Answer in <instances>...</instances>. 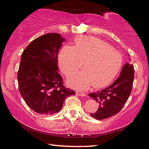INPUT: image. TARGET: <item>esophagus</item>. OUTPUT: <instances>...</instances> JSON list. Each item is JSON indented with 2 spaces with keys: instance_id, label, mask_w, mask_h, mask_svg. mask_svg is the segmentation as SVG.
Returning <instances> with one entry per match:
<instances>
[{
  "instance_id": "34e87169",
  "label": "esophagus",
  "mask_w": 149,
  "mask_h": 149,
  "mask_svg": "<svg viewBox=\"0 0 149 149\" xmlns=\"http://www.w3.org/2000/svg\"><path fill=\"white\" fill-rule=\"evenodd\" d=\"M75 93H76V94L78 95L81 96V97H85V96H86V94H85V93L81 92V91H77L75 92Z\"/></svg>"
}]
</instances>
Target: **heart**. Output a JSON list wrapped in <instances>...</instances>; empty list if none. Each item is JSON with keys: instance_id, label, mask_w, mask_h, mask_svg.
Wrapping results in <instances>:
<instances>
[{"instance_id": "1", "label": "heart", "mask_w": 149, "mask_h": 149, "mask_svg": "<svg viewBox=\"0 0 149 149\" xmlns=\"http://www.w3.org/2000/svg\"><path fill=\"white\" fill-rule=\"evenodd\" d=\"M122 56L102 40L93 37H79L75 45H65L59 54L62 71L66 76L82 65L84 70L70 77L68 84L77 89L104 87L112 81L122 65Z\"/></svg>"}]
</instances>
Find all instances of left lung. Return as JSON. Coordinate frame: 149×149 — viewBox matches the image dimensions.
<instances>
[{
  "label": "left lung",
  "mask_w": 149,
  "mask_h": 149,
  "mask_svg": "<svg viewBox=\"0 0 149 149\" xmlns=\"http://www.w3.org/2000/svg\"><path fill=\"white\" fill-rule=\"evenodd\" d=\"M132 64L126 62L123 65L118 79L104 89L89 94L99 104L95 113L90 114L97 120H104L120 112L131 94L134 80V70Z\"/></svg>",
  "instance_id": "1"
}]
</instances>
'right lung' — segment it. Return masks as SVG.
Instances as JSON below:
<instances>
[{"mask_svg":"<svg viewBox=\"0 0 149 149\" xmlns=\"http://www.w3.org/2000/svg\"><path fill=\"white\" fill-rule=\"evenodd\" d=\"M64 41L59 33L45 34L34 39L22 54L17 73L19 93L39 114L58 112L65 98L75 95L63 85L58 73V52Z\"/></svg>","mask_w":149,"mask_h":149,"instance_id":"add662e5","label":"right lung"}]
</instances>
